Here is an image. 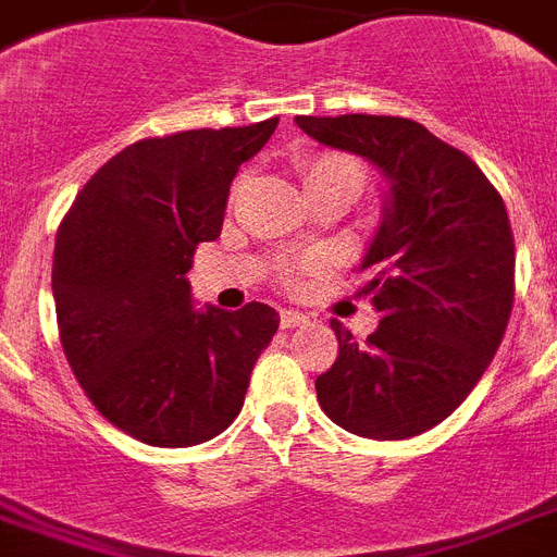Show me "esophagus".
<instances>
[{
	"mask_svg": "<svg viewBox=\"0 0 557 557\" xmlns=\"http://www.w3.org/2000/svg\"><path fill=\"white\" fill-rule=\"evenodd\" d=\"M307 321H310V315H305V312H298V310H284L282 312V327L284 330L305 327Z\"/></svg>",
	"mask_w": 557,
	"mask_h": 557,
	"instance_id": "esophagus-1",
	"label": "esophagus"
}]
</instances>
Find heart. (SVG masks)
Segmentation results:
<instances>
[{
	"instance_id": "1",
	"label": "heart",
	"mask_w": 557,
	"mask_h": 557,
	"mask_svg": "<svg viewBox=\"0 0 557 557\" xmlns=\"http://www.w3.org/2000/svg\"><path fill=\"white\" fill-rule=\"evenodd\" d=\"M301 176H305L307 187L321 185V182H350V185L358 190V185H361V168H358V162H352L350 156H338V153H321V156H310V159H305V162H301ZM310 268H315V259L284 264L282 278L287 284H296L298 273Z\"/></svg>"
}]
</instances>
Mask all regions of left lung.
<instances>
[{
    "mask_svg": "<svg viewBox=\"0 0 557 557\" xmlns=\"http://www.w3.org/2000/svg\"><path fill=\"white\" fill-rule=\"evenodd\" d=\"M321 145L389 178V207L361 264L358 296L381 312L358 342L338 321V358L315 379L330 421L401 441L433 430L475 389L516 301L507 207L470 156L401 116H296Z\"/></svg>",
    "mask_w": 557,
    "mask_h": 557,
    "instance_id": "8db88e82",
    "label": "left lung"
}]
</instances>
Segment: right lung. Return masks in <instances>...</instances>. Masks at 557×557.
Wrapping results in <instances>:
<instances>
[{"label":"right lung","instance_id":"add662e5","mask_svg":"<svg viewBox=\"0 0 557 557\" xmlns=\"http://www.w3.org/2000/svg\"><path fill=\"white\" fill-rule=\"evenodd\" d=\"M278 119L185 131L124 147L64 213L53 247L59 342L79 387L122 433L193 447L242 412L278 312L190 305L185 273L215 242L238 168Z\"/></svg>","mask_w":557,"mask_h":557}]
</instances>
